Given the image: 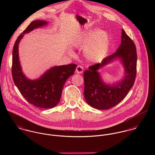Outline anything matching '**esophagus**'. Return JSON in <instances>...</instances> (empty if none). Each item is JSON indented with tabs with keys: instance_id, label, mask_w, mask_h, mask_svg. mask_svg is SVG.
I'll list each match as a JSON object with an SVG mask.
<instances>
[{
	"instance_id": "obj_1",
	"label": "esophagus",
	"mask_w": 155,
	"mask_h": 155,
	"mask_svg": "<svg viewBox=\"0 0 155 155\" xmlns=\"http://www.w3.org/2000/svg\"><path fill=\"white\" fill-rule=\"evenodd\" d=\"M83 71H84L83 67L81 66H78V67H76V73H78V74L82 73Z\"/></svg>"
}]
</instances>
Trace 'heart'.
Wrapping results in <instances>:
<instances>
[{
	"mask_svg": "<svg viewBox=\"0 0 155 155\" xmlns=\"http://www.w3.org/2000/svg\"><path fill=\"white\" fill-rule=\"evenodd\" d=\"M84 47V54L90 62L101 60L107 52L110 40L107 32L104 30L92 31L81 39L76 44L77 47Z\"/></svg>",
	"mask_w": 155,
	"mask_h": 155,
	"instance_id": "b5f03b06",
	"label": "heart"
}]
</instances>
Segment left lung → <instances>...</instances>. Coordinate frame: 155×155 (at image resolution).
Masks as SVG:
<instances>
[{"label": "left lung", "mask_w": 155, "mask_h": 155, "mask_svg": "<svg viewBox=\"0 0 155 155\" xmlns=\"http://www.w3.org/2000/svg\"><path fill=\"white\" fill-rule=\"evenodd\" d=\"M121 39V44L113 54L103 59L101 63L89 67L84 73L85 99L94 109L107 110L116 106L134 85L137 73L136 47L123 29ZM117 59L120 60L124 67V77L112 84H106L98 70Z\"/></svg>", "instance_id": "1"}]
</instances>
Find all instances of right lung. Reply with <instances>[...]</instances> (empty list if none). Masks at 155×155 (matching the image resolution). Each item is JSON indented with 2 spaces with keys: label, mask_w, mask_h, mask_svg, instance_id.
I'll list each match as a JSON object with an SVG mask.
<instances>
[{
  "label": "right lung",
  "mask_w": 155,
  "mask_h": 155,
  "mask_svg": "<svg viewBox=\"0 0 155 155\" xmlns=\"http://www.w3.org/2000/svg\"><path fill=\"white\" fill-rule=\"evenodd\" d=\"M48 23L41 20L31 22L18 37L12 50V75L16 87L29 103L43 109H52L58 104L65 82L74 74L77 67L75 64L52 67L39 78L33 80L24 74L19 59V44L25 34Z\"/></svg>",
  "instance_id": "right-lung-1"
}]
</instances>
